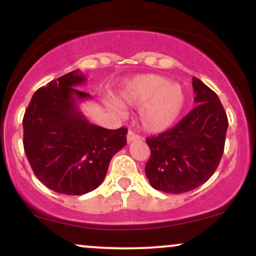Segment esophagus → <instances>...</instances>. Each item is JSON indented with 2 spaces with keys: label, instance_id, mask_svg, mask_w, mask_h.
<instances>
[{
  "label": "esophagus",
  "instance_id": "esophagus-1",
  "mask_svg": "<svg viewBox=\"0 0 256 256\" xmlns=\"http://www.w3.org/2000/svg\"><path fill=\"white\" fill-rule=\"evenodd\" d=\"M126 138H128V143L134 142V140H142V137H140V134H137L136 132H134V131H128Z\"/></svg>",
  "mask_w": 256,
  "mask_h": 256
}]
</instances>
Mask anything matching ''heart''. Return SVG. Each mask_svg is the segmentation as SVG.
<instances>
[{"label": "heart", "mask_w": 256, "mask_h": 256, "mask_svg": "<svg viewBox=\"0 0 256 256\" xmlns=\"http://www.w3.org/2000/svg\"><path fill=\"white\" fill-rule=\"evenodd\" d=\"M119 101L108 100L107 107L124 114V106L140 108V122L146 131L162 132L174 125L185 107V91L180 84L160 74H140L128 79L119 94Z\"/></svg>", "instance_id": "b5f03b06"}]
</instances>
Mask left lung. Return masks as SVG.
<instances>
[{"mask_svg":"<svg viewBox=\"0 0 256 256\" xmlns=\"http://www.w3.org/2000/svg\"><path fill=\"white\" fill-rule=\"evenodd\" d=\"M198 104L177 125L146 138L150 158L146 174L154 189L183 194L208 180L224 152L228 116L216 92L192 78Z\"/></svg>","mask_w":256,"mask_h":256,"instance_id":"obj_1","label":"left lung"}]
</instances>
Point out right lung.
Returning <instances> with one entry per match:
<instances>
[{"label":"right lung","instance_id":"1","mask_svg":"<svg viewBox=\"0 0 256 256\" xmlns=\"http://www.w3.org/2000/svg\"><path fill=\"white\" fill-rule=\"evenodd\" d=\"M85 76L73 71L40 88L22 119L24 150L36 177L54 192L83 195L104 182L116 152L126 144L128 128L90 124L78 102L90 98L76 89Z\"/></svg>","mask_w":256,"mask_h":256}]
</instances>
